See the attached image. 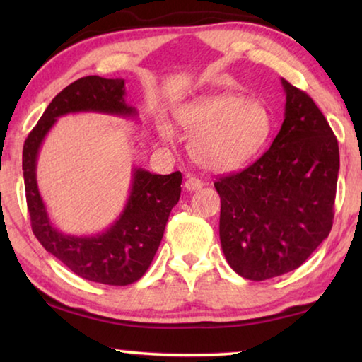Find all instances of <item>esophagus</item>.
Wrapping results in <instances>:
<instances>
[{"label":"esophagus","instance_id":"obj_1","mask_svg":"<svg viewBox=\"0 0 362 362\" xmlns=\"http://www.w3.org/2000/svg\"><path fill=\"white\" fill-rule=\"evenodd\" d=\"M203 185L204 183L199 179H196V177H188L185 182V188L188 189V192H198V189L203 188Z\"/></svg>","mask_w":362,"mask_h":362}]
</instances>
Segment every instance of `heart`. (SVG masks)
Here are the masks:
<instances>
[{
  "instance_id": "1",
  "label": "heart",
  "mask_w": 362,
  "mask_h": 362,
  "mask_svg": "<svg viewBox=\"0 0 362 362\" xmlns=\"http://www.w3.org/2000/svg\"><path fill=\"white\" fill-rule=\"evenodd\" d=\"M179 122L189 134L196 163L212 173H230L259 155L273 132V115L265 103L240 93L199 95L182 105ZM159 136L174 142L175 131L159 122Z\"/></svg>"
}]
</instances>
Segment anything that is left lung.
Wrapping results in <instances>:
<instances>
[{"label":"left lung","instance_id":"8db88e82","mask_svg":"<svg viewBox=\"0 0 362 362\" xmlns=\"http://www.w3.org/2000/svg\"><path fill=\"white\" fill-rule=\"evenodd\" d=\"M281 84L284 121L269 150L214 183L225 259L252 281L298 268L332 228L339 144L311 97L286 79Z\"/></svg>","mask_w":362,"mask_h":362}]
</instances>
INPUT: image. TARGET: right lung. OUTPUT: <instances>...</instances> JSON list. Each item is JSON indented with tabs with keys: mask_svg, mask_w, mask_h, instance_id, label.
<instances>
[{
	"mask_svg": "<svg viewBox=\"0 0 362 362\" xmlns=\"http://www.w3.org/2000/svg\"><path fill=\"white\" fill-rule=\"evenodd\" d=\"M71 113H99L140 122L137 108L126 102L124 79L86 76L54 97L23 144L22 170L32 230L41 246L78 276L108 286L132 284L144 276L161 244L169 214L179 203L182 173L161 175L132 168L129 196L119 216L99 233L66 235L49 217L36 166L49 131L60 116Z\"/></svg>",
	"mask_w": 362,
	"mask_h": 362,
	"instance_id": "add662e5",
	"label": "right lung"
}]
</instances>
